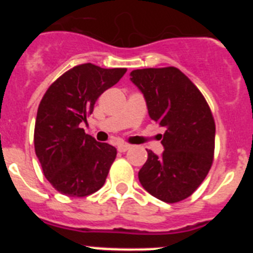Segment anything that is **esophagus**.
<instances>
[{
  "instance_id": "1",
  "label": "esophagus",
  "mask_w": 253,
  "mask_h": 253,
  "mask_svg": "<svg viewBox=\"0 0 253 253\" xmlns=\"http://www.w3.org/2000/svg\"><path fill=\"white\" fill-rule=\"evenodd\" d=\"M130 148H131L130 144H120V146H118V151L119 152H126Z\"/></svg>"
}]
</instances>
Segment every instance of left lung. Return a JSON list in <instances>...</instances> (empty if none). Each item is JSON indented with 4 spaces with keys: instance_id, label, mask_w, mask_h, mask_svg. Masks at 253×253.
<instances>
[{
    "instance_id": "left-lung-1",
    "label": "left lung",
    "mask_w": 253,
    "mask_h": 253,
    "mask_svg": "<svg viewBox=\"0 0 253 253\" xmlns=\"http://www.w3.org/2000/svg\"><path fill=\"white\" fill-rule=\"evenodd\" d=\"M130 80L142 91L153 122L165 126L162 156L148 152L140 184L165 203L185 200L207 177L214 160L215 123L207 100L176 67L134 69Z\"/></svg>"
}]
</instances>
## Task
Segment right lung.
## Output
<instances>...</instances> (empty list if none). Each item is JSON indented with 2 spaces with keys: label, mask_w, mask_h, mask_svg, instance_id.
<instances>
[{
  "label": "right lung",
  "mask_w": 253,
  "mask_h": 253,
  "mask_svg": "<svg viewBox=\"0 0 253 253\" xmlns=\"http://www.w3.org/2000/svg\"><path fill=\"white\" fill-rule=\"evenodd\" d=\"M126 68L76 66L49 86L38 107L35 153L44 176L60 194L75 198L101 189L116 157L115 147L80 128L101 93L119 82Z\"/></svg>",
  "instance_id": "1"
}]
</instances>
